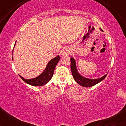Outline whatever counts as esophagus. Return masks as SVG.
Returning <instances> with one entry per match:
<instances>
[{"mask_svg":"<svg viewBox=\"0 0 126 126\" xmlns=\"http://www.w3.org/2000/svg\"><path fill=\"white\" fill-rule=\"evenodd\" d=\"M70 53V49L68 47L63 48L62 50V54L63 56H68Z\"/></svg>","mask_w":126,"mask_h":126,"instance_id":"esophagus-1","label":"esophagus"}]
</instances>
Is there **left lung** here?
Instances as JSON below:
<instances>
[{
    "label": "left lung",
    "mask_w": 126,
    "mask_h": 126,
    "mask_svg": "<svg viewBox=\"0 0 126 126\" xmlns=\"http://www.w3.org/2000/svg\"><path fill=\"white\" fill-rule=\"evenodd\" d=\"M101 31L102 29H100ZM70 69H71V71L72 75H73V79H75V80L78 83L79 85L82 86L84 87H92L97 83H99L101 81L104 80L106 78L107 75H104V76L101 77V78L97 79H89L85 78V77H82L77 72L76 66V62L75 60L73 58H70Z\"/></svg>",
    "instance_id": "1"
}]
</instances>
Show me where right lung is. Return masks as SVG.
I'll list each match as a JSON object with an SVG mask.
<instances>
[{
	"label": "right lung",
	"mask_w": 126,
	"mask_h": 126,
	"mask_svg": "<svg viewBox=\"0 0 126 126\" xmlns=\"http://www.w3.org/2000/svg\"><path fill=\"white\" fill-rule=\"evenodd\" d=\"M14 50V49H13ZM12 58L13 60V57H12ZM60 60V56H57L56 57L53 58L49 62L48 64L46 66L45 70L43 72L42 74H41L39 76L35 77L34 79H26L23 78V77L20 76V78L23 80L24 81L26 82L27 84H30L32 86H42L47 83L50 80L51 77H53V73H54V69L56 68L57 64L58 63Z\"/></svg>",
	"instance_id": "obj_1"
}]
</instances>
